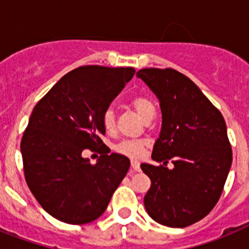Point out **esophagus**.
Wrapping results in <instances>:
<instances>
[{"instance_id": "obj_1", "label": "esophagus", "mask_w": 249, "mask_h": 249, "mask_svg": "<svg viewBox=\"0 0 249 249\" xmlns=\"http://www.w3.org/2000/svg\"><path fill=\"white\" fill-rule=\"evenodd\" d=\"M131 167H132V169L135 171V172H140L141 171V166H140V162H138V160H131Z\"/></svg>"}]
</instances>
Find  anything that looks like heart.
I'll return each mask as SVG.
<instances>
[{
    "instance_id": "b5f03b06",
    "label": "heart",
    "mask_w": 249,
    "mask_h": 249,
    "mask_svg": "<svg viewBox=\"0 0 249 249\" xmlns=\"http://www.w3.org/2000/svg\"><path fill=\"white\" fill-rule=\"evenodd\" d=\"M132 107L135 108V111L140 114L141 117L146 120L149 114L155 113V105L149 98L144 97V96H136L131 100ZM102 123L107 131H112L116 124V114L112 108H107L102 114ZM144 143L140 142V141H123L120 144L116 146L120 153L122 155L129 156V157H140L143 153Z\"/></svg>"
}]
</instances>
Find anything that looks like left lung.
<instances>
[{
  "mask_svg": "<svg viewBox=\"0 0 249 249\" xmlns=\"http://www.w3.org/2000/svg\"><path fill=\"white\" fill-rule=\"evenodd\" d=\"M160 101L162 127L152 160L142 163L151 179L144 207L153 221L183 228L201 221L218 202L232 164V149L221 112L184 74L172 68L137 72Z\"/></svg>",
  "mask_w": 249,
  "mask_h": 249,
  "instance_id": "obj_1",
  "label": "left lung"
}]
</instances>
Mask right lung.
Listing matches in <instances>:
<instances>
[{
	"mask_svg": "<svg viewBox=\"0 0 249 249\" xmlns=\"http://www.w3.org/2000/svg\"><path fill=\"white\" fill-rule=\"evenodd\" d=\"M135 68L85 66L68 72L31 113L21 142L25 177L43 210L65 223L97 219L129 168L128 157L106 151L96 164L85 148L105 146L102 114Z\"/></svg>",
	"mask_w": 249,
	"mask_h": 249,
	"instance_id": "add662e5",
	"label": "right lung"
}]
</instances>
